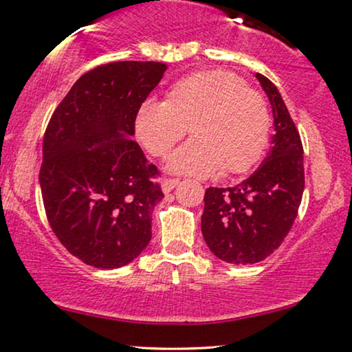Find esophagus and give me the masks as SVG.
<instances>
[{
	"instance_id": "obj_1",
	"label": "esophagus",
	"mask_w": 352,
	"mask_h": 352,
	"mask_svg": "<svg viewBox=\"0 0 352 352\" xmlns=\"http://www.w3.org/2000/svg\"><path fill=\"white\" fill-rule=\"evenodd\" d=\"M178 183H180V182H178L177 178H166V180L162 182V185H161L162 186V191L170 192L178 185Z\"/></svg>"
}]
</instances>
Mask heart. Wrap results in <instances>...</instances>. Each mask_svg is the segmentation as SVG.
<instances>
[{"mask_svg":"<svg viewBox=\"0 0 352 352\" xmlns=\"http://www.w3.org/2000/svg\"><path fill=\"white\" fill-rule=\"evenodd\" d=\"M190 126L192 140L170 157L177 174L207 177L244 174L270 142L271 116L265 98L241 76L225 70L197 72L180 79L166 102L148 98L135 113V135L153 156L166 157Z\"/></svg>","mask_w":352,"mask_h":352,"instance_id":"1","label":"heart"}]
</instances>
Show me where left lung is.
Returning a JSON list of instances; mask_svg holds the SVG:
<instances>
[{"mask_svg": "<svg viewBox=\"0 0 352 352\" xmlns=\"http://www.w3.org/2000/svg\"><path fill=\"white\" fill-rule=\"evenodd\" d=\"M273 108L271 150L258 169L232 188H207L201 230L217 258L254 265L282 244L305 190L303 145L279 91L256 73Z\"/></svg>", "mask_w": 352, "mask_h": 352, "instance_id": "1", "label": "left lung"}]
</instances>
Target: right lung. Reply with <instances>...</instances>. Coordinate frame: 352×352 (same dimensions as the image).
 <instances>
[{
  "mask_svg": "<svg viewBox=\"0 0 352 352\" xmlns=\"http://www.w3.org/2000/svg\"><path fill=\"white\" fill-rule=\"evenodd\" d=\"M167 70L160 62H111L73 84L49 121L39 186L62 245L94 268L131 263L150 244L160 175L137 142L138 107Z\"/></svg>",
  "mask_w": 352,
  "mask_h": 352,
  "instance_id": "1",
  "label": "right lung"
}]
</instances>
